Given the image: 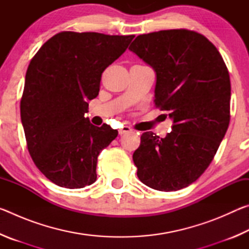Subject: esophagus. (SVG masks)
I'll return each mask as SVG.
<instances>
[{
	"mask_svg": "<svg viewBox=\"0 0 249 249\" xmlns=\"http://www.w3.org/2000/svg\"><path fill=\"white\" fill-rule=\"evenodd\" d=\"M132 130H133V128L130 127V126H128V125H123V126H122V127L120 128L119 133H120L121 135H123V134H125V133L132 132Z\"/></svg>",
	"mask_w": 249,
	"mask_h": 249,
	"instance_id": "esophagus-1",
	"label": "esophagus"
}]
</instances>
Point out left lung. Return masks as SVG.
<instances>
[{
    "instance_id": "obj_1",
    "label": "left lung",
    "mask_w": 249,
    "mask_h": 249,
    "mask_svg": "<svg viewBox=\"0 0 249 249\" xmlns=\"http://www.w3.org/2000/svg\"><path fill=\"white\" fill-rule=\"evenodd\" d=\"M129 49L156 71L155 107L174 121L163 138L142 133L137 177L155 190H180L208 169L229 128V70L205 36L184 28L140 35Z\"/></svg>"
}]
</instances>
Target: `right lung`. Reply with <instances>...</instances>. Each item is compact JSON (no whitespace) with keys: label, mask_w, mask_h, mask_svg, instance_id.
I'll return each instance as SVG.
<instances>
[{"label":"right lung","mask_w":249,"mask_h":249,"mask_svg":"<svg viewBox=\"0 0 249 249\" xmlns=\"http://www.w3.org/2000/svg\"><path fill=\"white\" fill-rule=\"evenodd\" d=\"M134 37L61 32L29 62L20 99L27 149L41 174L59 187L80 189L96 180L100 151L119 132L92 125L84 116L88 101L99 95L103 71Z\"/></svg>","instance_id":"1"}]
</instances>
